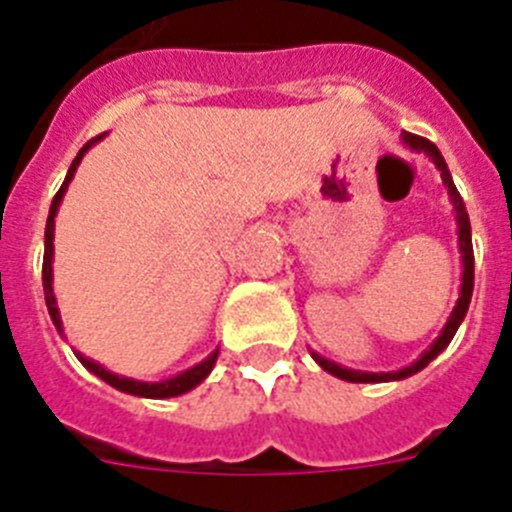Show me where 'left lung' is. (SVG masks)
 <instances>
[{"mask_svg": "<svg viewBox=\"0 0 512 512\" xmlns=\"http://www.w3.org/2000/svg\"><path fill=\"white\" fill-rule=\"evenodd\" d=\"M402 143H405V146H408V148H413V151L425 153V156L431 158L433 164H436V169L441 171L443 187L449 189L451 205H454V212H456V228H459V230H456V233H459L461 266H464V271H461L459 300H456V307H454V312H451V318L446 320V325H443L441 336H438L436 341L431 343V346L425 348L423 354H420V359H415L413 364L405 366V369H400V372H356V369H346V366H338L336 361L323 359V356L312 351V359L318 361V364L323 366L325 372L333 374V377H338V379H346V382H364V384L366 382H392V379H405V377H413V374H418L420 369H425V366L431 364V361L436 359L438 354H441L443 348L449 346L451 338H454V333H456V330H459L461 320H464V315H467L469 302H472V289H474L472 225H469V212H467V207H464V200H461L459 189H456L454 179H451V171H449V166H446V161H443L441 151H438V148L433 146L431 140L420 138V135H413V133H402Z\"/></svg>", "mask_w": 512, "mask_h": 512, "instance_id": "1", "label": "left lung"}]
</instances>
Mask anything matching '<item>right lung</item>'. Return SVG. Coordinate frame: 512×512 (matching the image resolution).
I'll list each match as a JSON object with an SVG mask.
<instances>
[{
	"mask_svg": "<svg viewBox=\"0 0 512 512\" xmlns=\"http://www.w3.org/2000/svg\"><path fill=\"white\" fill-rule=\"evenodd\" d=\"M104 135H107V133L97 135V138H92V140H87V143H84V148L76 153V158L71 161V166H69V174H66L61 189H58L56 197H53L51 212H48V223H45L43 292H45V305H48V312H51V320H53V325L58 328V333H63V323H61V312H58V307H56V295H53V266H51L53 264V228H56V212H58V205H61V200H63V194H66V189H69V182L74 179L76 166H79L81 158H84V153H87L89 148L97 143V140H102ZM76 359L87 366L89 372L97 374V377L104 379V382L110 384V387H115V390L128 392V395H135V397H151V400H164V397L184 395V392L194 390V387H197L200 382H205V377L212 372V366H215V361H217V351H212V354L207 356L205 361L194 364L192 369H187V372L176 374V377H171V379H161V382H138V379L112 374L110 369H104V366L97 364V361L87 359V356H81L79 351H76Z\"/></svg>",
	"mask_w": 512,
	"mask_h": 512,
	"instance_id": "right-lung-1",
	"label": "right lung"
}]
</instances>
